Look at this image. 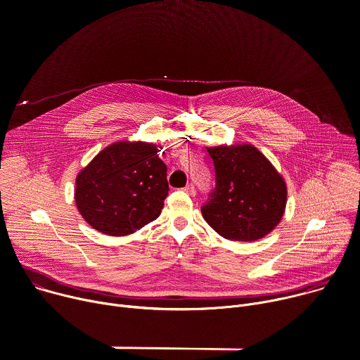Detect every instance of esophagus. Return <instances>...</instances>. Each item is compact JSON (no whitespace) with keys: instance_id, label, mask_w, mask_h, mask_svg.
<instances>
[{"instance_id":"1","label":"esophagus","mask_w":360,"mask_h":360,"mask_svg":"<svg viewBox=\"0 0 360 360\" xmlns=\"http://www.w3.org/2000/svg\"><path fill=\"white\" fill-rule=\"evenodd\" d=\"M184 191H185L188 195H191V197H195V193H197V189H195V186H193L192 184L186 185V186L184 188Z\"/></svg>"}]
</instances>
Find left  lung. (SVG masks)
<instances>
[{"label":"left lung","instance_id":"1","mask_svg":"<svg viewBox=\"0 0 360 360\" xmlns=\"http://www.w3.org/2000/svg\"><path fill=\"white\" fill-rule=\"evenodd\" d=\"M207 150L217 176L211 200L201 208L208 225L231 241H257L270 234L287 204V185L280 172L250 143Z\"/></svg>","mask_w":360,"mask_h":360}]
</instances>
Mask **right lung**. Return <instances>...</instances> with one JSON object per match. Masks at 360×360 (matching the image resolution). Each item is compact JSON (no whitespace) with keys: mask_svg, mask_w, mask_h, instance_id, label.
I'll return each mask as SVG.
<instances>
[{"mask_svg":"<svg viewBox=\"0 0 360 360\" xmlns=\"http://www.w3.org/2000/svg\"><path fill=\"white\" fill-rule=\"evenodd\" d=\"M167 165L158 146L120 141L97 153L76 176L75 201L102 234L123 237L155 221L168 195Z\"/></svg>","mask_w":360,"mask_h":360,"instance_id":"right-lung-1","label":"right lung"}]
</instances>
